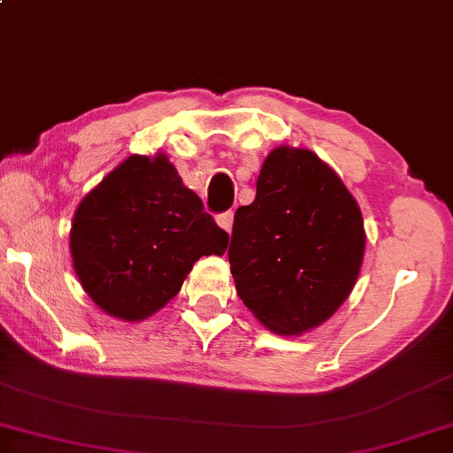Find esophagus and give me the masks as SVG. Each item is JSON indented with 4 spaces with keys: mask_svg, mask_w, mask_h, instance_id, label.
Returning <instances> with one entry per match:
<instances>
[{
    "mask_svg": "<svg viewBox=\"0 0 453 453\" xmlns=\"http://www.w3.org/2000/svg\"><path fill=\"white\" fill-rule=\"evenodd\" d=\"M217 223H219V226L226 232H232V223H234V213H232V211H226V213L217 215Z\"/></svg>",
    "mask_w": 453,
    "mask_h": 453,
    "instance_id": "34e87169",
    "label": "esophagus"
}]
</instances>
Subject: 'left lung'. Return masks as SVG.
I'll return each instance as SVG.
<instances>
[{"label":"left lung","mask_w":453,"mask_h":453,"mask_svg":"<svg viewBox=\"0 0 453 453\" xmlns=\"http://www.w3.org/2000/svg\"><path fill=\"white\" fill-rule=\"evenodd\" d=\"M365 242L363 213L340 176L309 149L277 147L255 201L234 215L227 257L246 309L273 334L303 335L349 296Z\"/></svg>","instance_id":"left-lung-1"}]
</instances>
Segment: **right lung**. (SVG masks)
<instances>
[{"mask_svg":"<svg viewBox=\"0 0 453 453\" xmlns=\"http://www.w3.org/2000/svg\"><path fill=\"white\" fill-rule=\"evenodd\" d=\"M227 232L204 213L165 153L130 155L78 204L70 252L81 286L107 315L142 321L170 303Z\"/></svg>","mask_w":453,"mask_h":453,"instance_id":"add662e5","label":"right lung"}]
</instances>
